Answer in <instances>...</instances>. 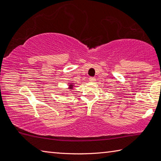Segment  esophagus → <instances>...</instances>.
<instances>
[{
	"mask_svg": "<svg viewBox=\"0 0 161 161\" xmlns=\"http://www.w3.org/2000/svg\"><path fill=\"white\" fill-rule=\"evenodd\" d=\"M95 80H95L94 77H89V81H94Z\"/></svg>",
	"mask_w": 161,
	"mask_h": 161,
	"instance_id": "esophagus-1",
	"label": "esophagus"
}]
</instances>
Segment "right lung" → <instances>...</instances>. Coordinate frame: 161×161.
<instances>
[{"mask_svg":"<svg viewBox=\"0 0 161 161\" xmlns=\"http://www.w3.org/2000/svg\"><path fill=\"white\" fill-rule=\"evenodd\" d=\"M73 83H71V84H69V87H68V88H69V89H73Z\"/></svg>","mask_w":161,"mask_h":161,"instance_id":"right-lung-1","label":"right lung"}]
</instances>
